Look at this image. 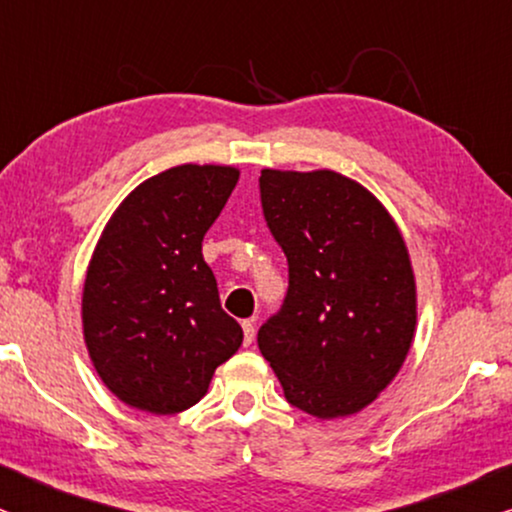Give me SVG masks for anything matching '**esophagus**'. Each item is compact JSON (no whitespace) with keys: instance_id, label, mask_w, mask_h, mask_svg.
<instances>
[{"instance_id":"esophagus-1","label":"esophagus","mask_w":512,"mask_h":512,"mask_svg":"<svg viewBox=\"0 0 512 512\" xmlns=\"http://www.w3.org/2000/svg\"><path fill=\"white\" fill-rule=\"evenodd\" d=\"M243 337H245V344H252V339H255V323L252 320H243Z\"/></svg>"}]
</instances>
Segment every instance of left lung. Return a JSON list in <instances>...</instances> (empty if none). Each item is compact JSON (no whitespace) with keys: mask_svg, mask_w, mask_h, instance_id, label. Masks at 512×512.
I'll return each instance as SVG.
<instances>
[{"mask_svg":"<svg viewBox=\"0 0 512 512\" xmlns=\"http://www.w3.org/2000/svg\"><path fill=\"white\" fill-rule=\"evenodd\" d=\"M260 192L290 288L257 346L290 405L316 419L351 417L391 384L414 342L405 238L384 203L337 170L264 168Z\"/></svg>","mask_w":512,"mask_h":512,"instance_id":"1","label":"left lung"}]
</instances>
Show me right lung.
Instances as JSON below:
<instances>
[{
    "label": "right lung",
    "instance_id": "obj_1",
    "mask_svg": "<svg viewBox=\"0 0 512 512\" xmlns=\"http://www.w3.org/2000/svg\"><path fill=\"white\" fill-rule=\"evenodd\" d=\"M241 170L182 163L140 182L95 243L81 292L91 363L121 403L175 414L243 344L201 243Z\"/></svg>",
    "mask_w": 512,
    "mask_h": 512
}]
</instances>
